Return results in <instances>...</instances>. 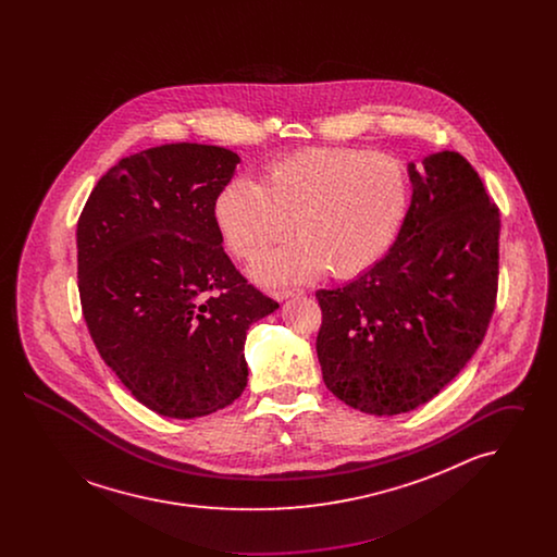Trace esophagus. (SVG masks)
Instances as JSON below:
<instances>
[{
    "mask_svg": "<svg viewBox=\"0 0 557 557\" xmlns=\"http://www.w3.org/2000/svg\"><path fill=\"white\" fill-rule=\"evenodd\" d=\"M305 290H300V288H280V290H273V296L277 298V300H284V298H290V296H300Z\"/></svg>",
    "mask_w": 557,
    "mask_h": 557,
    "instance_id": "obj_1",
    "label": "esophagus"
}]
</instances>
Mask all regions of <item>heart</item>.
Wrapping results in <instances>:
<instances>
[{
	"label": "heart",
	"instance_id": "obj_1",
	"mask_svg": "<svg viewBox=\"0 0 557 557\" xmlns=\"http://www.w3.org/2000/svg\"><path fill=\"white\" fill-rule=\"evenodd\" d=\"M409 184L398 160L361 148H302L269 164L263 186L234 180L214 202L230 250L255 261L288 238L298 242L265 257L263 282H302L327 269L352 277L384 257L407 211Z\"/></svg>",
	"mask_w": 557,
	"mask_h": 557
}]
</instances>
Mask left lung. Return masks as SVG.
<instances>
[{
	"mask_svg": "<svg viewBox=\"0 0 557 557\" xmlns=\"http://www.w3.org/2000/svg\"><path fill=\"white\" fill-rule=\"evenodd\" d=\"M395 246L336 290H318L325 386L371 416L436 397L482 345L499 286V207L459 152L409 164Z\"/></svg>",
	"mask_w": 557,
	"mask_h": 557,
	"instance_id": "left-lung-1",
	"label": "left lung"
}]
</instances>
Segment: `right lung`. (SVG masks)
<instances>
[{
    "label": "right lung",
    "instance_id": "obj_1",
    "mask_svg": "<svg viewBox=\"0 0 557 557\" xmlns=\"http://www.w3.org/2000/svg\"><path fill=\"white\" fill-rule=\"evenodd\" d=\"M239 157L166 144L108 169L77 223L83 318L110 370L164 418L194 420L244 393L250 323L280 305L223 250L214 202Z\"/></svg>",
    "mask_w": 557,
    "mask_h": 557
}]
</instances>
